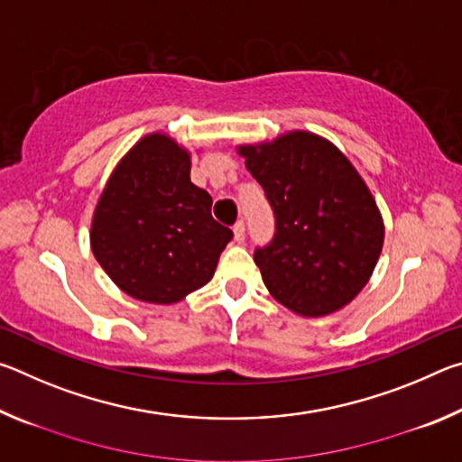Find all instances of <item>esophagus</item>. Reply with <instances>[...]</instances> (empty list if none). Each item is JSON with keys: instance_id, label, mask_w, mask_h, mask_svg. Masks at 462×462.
I'll list each match as a JSON object with an SVG mask.
<instances>
[{"instance_id": "esophagus-1", "label": "esophagus", "mask_w": 462, "mask_h": 462, "mask_svg": "<svg viewBox=\"0 0 462 462\" xmlns=\"http://www.w3.org/2000/svg\"><path fill=\"white\" fill-rule=\"evenodd\" d=\"M245 236H246V226H245V222L238 220L236 224H234V240L245 242Z\"/></svg>"}]
</instances>
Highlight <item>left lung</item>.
Segmentation results:
<instances>
[{"mask_svg":"<svg viewBox=\"0 0 462 462\" xmlns=\"http://www.w3.org/2000/svg\"><path fill=\"white\" fill-rule=\"evenodd\" d=\"M238 152L275 216L271 242L254 248L271 295L308 318L353 301L379 261L385 232L356 169L310 132H289Z\"/></svg>","mask_w":462,"mask_h":462,"instance_id":"8db88e82","label":"left lung"}]
</instances>
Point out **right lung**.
Instances as JSON below:
<instances>
[{"mask_svg":"<svg viewBox=\"0 0 462 462\" xmlns=\"http://www.w3.org/2000/svg\"><path fill=\"white\" fill-rule=\"evenodd\" d=\"M189 152L148 134L109 177L93 214L91 250L116 285L140 301L175 303L214 277L232 230L189 179Z\"/></svg>","mask_w":462,"mask_h":462,"instance_id":"add662e5","label":"right lung"}]
</instances>
